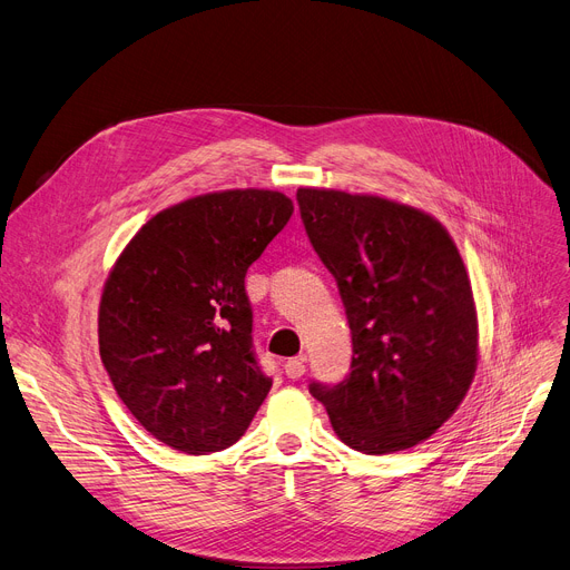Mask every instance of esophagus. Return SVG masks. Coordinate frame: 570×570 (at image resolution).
Returning a JSON list of instances; mask_svg holds the SVG:
<instances>
[{"instance_id": "obj_1", "label": "esophagus", "mask_w": 570, "mask_h": 570, "mask_svg": "<svg viewBox=\"0 0 570 570\" xmlns=\"http://www.w3.org/2000/svg\"><path fill=\"white\" fill-rule=\"evenodd\" d=\"M305 363L307 357L305 355H297V357H291V361H286L284 365V372L288 379H301L305 374Z\"/></svg>"}]
</instances>
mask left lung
Segmentation results:
<instances>
[{
  "label": "left lung",
  "instance_id": "8db88e82",
  "mask_svg": "<svg viewBox=\"0 0 570 570\" xmlns=\"http://www.w3.org/2000/svg\"><path fill=\"white\" fill-rule=\"evenodd\" d=\"M295 198L353 340L348 376L314 381L309 393L353 451H406L455 413L475 374L464 261L448 230L415 207L335 189H297Z\"/></svg>",
  "mask_w": 570,
  "mask_h": 570
}]
</instances>
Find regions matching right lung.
I'll use <instances>...</instances> for the list:
<instances>
[{
	"label": "right lung",
	"instance_id": "obj_1",
	"mask_svg": "<svg viewBox=\"0 0 570 570\" xmlns=\"http://www.w3.org/2000/svg\"><path fill=\"white\" fill-rule=\"evenodd\" d=\"M291 215L279 191L196 196L149 219L110 269L101 363L136 421L179 453L233 445L273 387L245 277Z\"/></svg>",
	"mask_w": 570,
	"mask_h": 570
}]
</instances>
